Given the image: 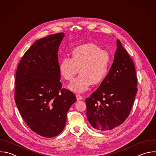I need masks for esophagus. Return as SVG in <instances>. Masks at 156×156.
I'll return each instance as SVG.
<instances>
[{
  "label": "esophagus",
  "mask_w": 156,
  "mask_h": 156,
  "mask_svg": "<svg viewBox=\"0 0 156 156\" xmlns=\"http://www.w3.org/2000/svg\"><path fill=\"white\" fill-rule=\"evenodd\" d=\"M76 97L77 100H81L83 99V97L81 95H80V94H77V95H76Z\"/></svg>",
  "instance_id": "obj_1"
}]
</instances>
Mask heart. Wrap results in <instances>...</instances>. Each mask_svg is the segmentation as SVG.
<instances>
[{"mask_svg": "<svg viewBox=\"0 0 156 156\" xmlns=\"http://www.w3.org/2000/svg\"><path fill=\"white\" fill-rule=\"evenodd\" d=\"M112 57L105 50L93 43H86L75 48L72 58L64 57L59 62L61 75L66 80L72 81L80 72L81 73L69 86L75 92L87 90L92 84L97 85L107 76L112 66Z\"/></svg>", "mask_w": 156, "mask_h": 156, "instance_id": "heart-1", "label": "heart"}]
</instances>
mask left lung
<instances>
[{
  "instance_id": "1",
  "label": "left lung",
  "mask_w": 156,
  "mask_h": 156,
  "mask_svg": "<svg viewBox=\"0 0 156 156\" xmlns=\"http://www.w3.org/2000/svg\"><path fill=\"white\" fill-rule=\"evenodd\" d=\"M113 63L106 78L86 99L87 118L95 129L106 132L122 124L128 117L137 92L134 64L117 40Z\"/></svg>"
}]
</instances>
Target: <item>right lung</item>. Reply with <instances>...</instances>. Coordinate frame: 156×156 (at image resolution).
Listing matches in <instances>:
<instances>
[{
	"instance_id": "add662e5",
	"label": "right lung",
	"mask_w": 156,
	"mask_h": 156,
	"mask_svg": "<svg viewBox=\"0 0 156 156\" xmlns=\"http://www.w3.org/2000/svg\"><path fill=\"white\" fill-rule=\"evenodd\" d=\"M64 33L35 41L26 52L16 73L15 100L27 126L46 138L64 130L67 114L76 101L73 93L61 89L58 53Z\"/></svg>"
}]
</instances>
